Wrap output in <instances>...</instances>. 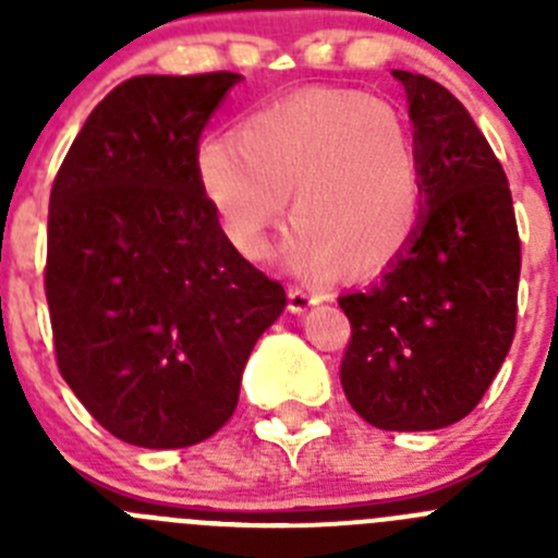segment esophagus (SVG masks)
Segmentation results:
<instances>
[{
  "instance_id": "esophagus-1",
  "label": "esophagus",
  "mask_w": 558,
  "mask_h": 558,
  "mask_svg": "<svg viewBox=\"0 0 558 558\" xmlns=\"http://www.w3.org/2000/svg\"><path fill=\"white\" fill-rule=\"evenodd\" d=\"M288 307L293 310V313H304V310L315 307V304H322L324 302V295L322 293H313V290H304V288H293L290 284L288 288Z\"/></svg>"
}]
</instances>
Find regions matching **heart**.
Instances as JSON below:
<instances>
[{
    "label": "heart",
    "instance_id": "obj_1",
    "mask_svg": "<svg viewBox=\"0 0 558 558\" xmlns=\"http://www.w3.org/2000/svg\"><path fill=\"white\" fill-rule=\"evenodd\" d=\"M195 175L226 240L259 256L293 198L288 259L304 274L393 263L422 215V161L393 108L363 92L310 88L198 147Z\"/></svg>",
    "mask_w": 558,
    "mask_h": 558
}]
</instances>
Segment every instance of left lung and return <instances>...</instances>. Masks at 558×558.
<instances>
[{"instance_id": "8db88e82", "label": "left lung", "mask_w": 558, "mask_h": 558, "mask_svg": "<svg viewBox=\"0 0 558 558\" xmlns=\"http://www.w3.org/2000/svg\"><path fill=\"white\" fill-rule=\"evenodd\" d=\"M411 102L422 215L363 293L340 295L352 338L340 386L379 430H438L483 399L517 329L520 231L509 179L441 83L393 69Z\"/></svg>"}]
</instances>
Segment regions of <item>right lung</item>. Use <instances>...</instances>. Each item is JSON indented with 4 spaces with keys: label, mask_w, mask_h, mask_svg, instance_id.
Here are the masks:
<instances>
[{
    "label": "right lung",
    "mask_w": 558,
    "mask_h": 558,
    "mask_svg": "<svg viewBox=\"0 0 558 558\" xmlns=\"http://www.w3.org/2000/svg\"><path fill=\"white\" fill-rule=\"evenodd\" d=\"M240 75H136L88 113L52 181L47 290L63 379L111 436L175 450L231 418L288 295L226 240L195 175Z\"/></svg>",
    "instance_id": "add662e5"
}]
</instances>
